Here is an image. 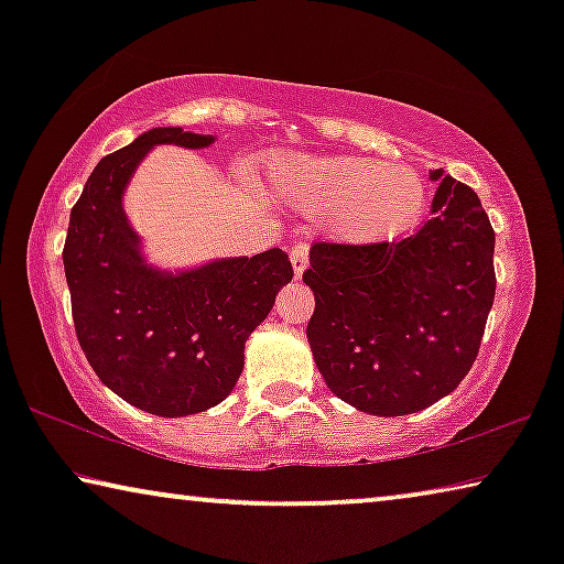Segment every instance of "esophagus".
I'll return each instance as SVG.
<instances>
[{"mask_svg": "<svg viewBox=\"0 0 564 564\" xmlns=\"http://www.w3.org/2000/svg\"><path fill=\"white\" fill-rule=\"evenodd\" d=\"M307 253H311V246H307V243H295L290 249V261H292V269H295L297 280L303 276L305 267H307Z\"/></svg>", "mask_w": 564, "mask_h": 564, "instance_id": "obj_1", "label": "esophagus"}]
</instances>
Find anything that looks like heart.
<instances>
[{
  "label": "heart",
  "mask_w": 564,
  "mask_h": 564,
  "mask_svg": "<svg viewBox=\"0 0 564 564\" xmlns=\"http://www.w3.org/2000/svg\"><path fill=\"white\" fill-rule=\"evenodd\" d=\"M267 184L311 210H326L330 234L354 243L403 234L426 203L411 169L369 159H276L267 166Z\"/></svg>",
  "instance_id": "heart-1"
}]
</instances>
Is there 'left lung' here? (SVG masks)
<instances>
[{
    "label": "left lung",
    "instance_id": "left-lung-1",
    "mask_svg": "<svg viewBox=\"0 0 564 564\" xmlns=\"http://www.w3.org/2000/svg\"><path fill=\"white\" fill-rule=\"evenodd\" d=\"M431 218L380 243H315L303 282L307 341L334 395L372 415L434 405L475 365L496 297V230L467 184L442 169Z\"/></svg>",
    "mask_w": 564,
    "mask_h": 564
}]
</instances>
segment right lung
I'll return each instance as SVG.
<instances>
[{
    "mask_svg": "<svg viewBox=\"0 0 564 564\" xmlns=\"http://www.w3.org/2000/svg\"><path fill=\"white\" fill-rule=\"evenodd\" d=\"M213 135L153 128L95 166L72 207L64 272L84 357L112 392L161 419L203 413L236 388L243 346L292 280L282 249L169 274L143 261L122 192L153 145Z\"/></svg>",
    "mask_w": 564,
    "mask_h": 564,
    "instance_id": "1",
    "label": "right lung"
}]
</instances>
